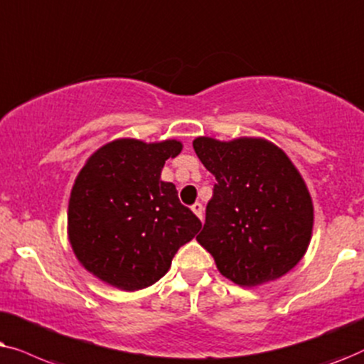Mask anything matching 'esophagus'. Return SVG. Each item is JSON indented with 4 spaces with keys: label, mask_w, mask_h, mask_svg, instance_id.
<instances>
[{
    "label": "esophagus",
    "mask_w": 364,
    "mask_h": 364,
    "mask_svg": "<svg viewBox=\"0 0 364 364\" xmlns=\"http://www.w3.org/2000/svg\"><path fill=\"white\" fill-rule=\"evenodd\" d=\"M191 210L198 218H200V220H203V205H201V203H195V205L191 206Z\"/></svg>",
    "instance_id": "esophagus-1"
}]
</instances>
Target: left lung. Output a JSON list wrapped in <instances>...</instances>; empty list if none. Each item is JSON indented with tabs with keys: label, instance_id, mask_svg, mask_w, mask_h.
<instances>
[{
	"label": "left lung",
	"instance_id": "obj_1",
	"mask_svg": "<svg viewBox=\"0 0 364 364\" xmlns=\"http://www.w3.org/2000/svg\"><path fill=\"white\" fill-rule=\"evenodd\" d=\"M195 153L215 174L206 220L196 236L223 276L258 287L287 274L308 248L313 203L289 158L258 138H196Z\"/></svg>",
	"mask_w": 364,
	"mask_h": 364
}]
</instances>
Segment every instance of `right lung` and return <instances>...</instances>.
<instances>
[{
	"label": "right lung",
	"instance_id": "add662e5",
	"mask_svg": "<svg viewBox=\"0 0 364 364\" xmlns=\"http://www.w3.org/2000/svg\"><path fill=\"white\" fill-rule=\"evenodd\" d=\"M181 143L146 144L116 139L88 159L70 198L68 231L76 258L111 287L136 291L151 287L176 251L201 230L181 205L176 186L161 181L168 158Z\"/></svg>",
	"mask_w": 364,
	"mask_h": 364
}]
</instances>
